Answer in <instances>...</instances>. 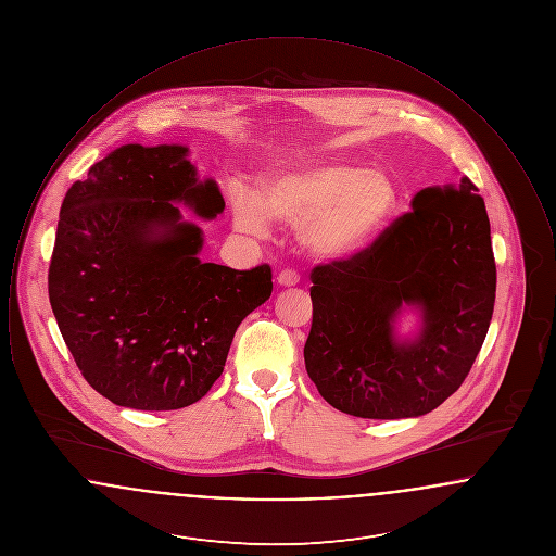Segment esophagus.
Listing matches in <instances>:
<instances>
[{
  "instance_id": "1",
  "label": "esophagus",
  "mask_w": 556,
  "mask_h": 556,
  "mask_svg": "<svg viewBox=\"0 0 556 556\" xmlns=\"http://www.w3.org/2000/svg\"><path fill=\"white\" fill-rule=\"evenodd\" d=\"M277 283L281 288H291V286H298L300 283V275L295 270H281L279 277H277Z\"/></svg>"
}]
</instances>
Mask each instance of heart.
Returning <instances> with one entry per match:
<instances>
[{
  "mask_svg": "<svg viewBox=\"0 0 556 556\" xmlns=\"http://www.w3.org/2000/svg\"><path fill=\"white\" fill-rule=\"evenodd\" d=\"M394 206L392 179L350 162L286 166L266 175L258 198L248 189L233 193L239 227L266 233L268 218L300 223V243L323 261H344L363 252L386 227Z\"/></svg>",
  "mask_w": 556,
  "mask_h": 556,
  "instance_id": "heart-1",
  "label": "heart"
}]
</instances>
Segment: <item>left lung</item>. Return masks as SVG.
<instances>
[{
  "mask_svg": "<svg viewBox=\"0 0 556 556\" xmlns=\"http://www.w3.org/2000/svg\"><path fill=\"white\" fill-rule=\"evenodd\" d=\"M304 363L318 394L361 419L421 417L452 396L476 363L494 300L490 218L477 187H425L367 250L315 266ZM422 318L396 336L402 309Z\"/></svg>",
  "mask_w": 556,
  "mask_h": 556,
  "instance_id": "obj_1",
  "label": "left lung"
}]
</instances>
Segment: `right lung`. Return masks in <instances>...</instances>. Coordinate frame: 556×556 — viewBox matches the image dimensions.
Listing matches in <instances>:
<instances>
[{"mask_svg":"<svg viewBox=\"0 0 556 556\" xmlns=\"http://www.w3.org/2000/svg\"><path fill=\"white\" fill-rule=\"evenodd\" d=\"M187 146L127 143L66 191L48 290L87 383L135 410H177L220 377L239 323L273 291L270 266L202 263V229L225 211Z\"/></svg>","mask_w":556,"mask_h":556,"instance_id":"right-lung-1","label":"right lung"}]
</instances>
